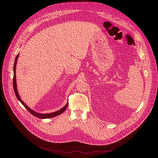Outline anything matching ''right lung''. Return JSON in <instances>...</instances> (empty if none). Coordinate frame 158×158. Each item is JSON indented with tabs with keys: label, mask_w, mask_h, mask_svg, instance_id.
I'll use <instances>...</instances> for the list:
<instances>
[{
	"label": "right lung",
	"mask_w": 158,
	"mask_h": 158,
	"mask_svg": "<svg viewBox=\"0 0 158 158\" xmlns=\"http://www.w3.org/2000/svg\"><path fill=\"white\" fill-rule=\"evenodd\" d=\"M19 53L17 55L16 57H15V62H14V77H13V87H14V93H15V94L17 98V99L22 104V105H23L27 110L28 111H29L31 113L38 118H40V119H46V118H54L55 116H57L60 114H62V112H64V111L65 110V109L67 108V106H68V102H67V103L66 104V105L63 107L62 109H60V110H57V111H56L54 112H52V113H49V114H40V113H39V112H37L34 110H33L32 109H31L30 107H29L23 101H22V100L21 99V98H20L19 95V93H18V91H17V83H16V75H15V69H16V64H17V59H18V57H19Z\"/></svg>",
	"instance_id": "1"
}]
</instances>
